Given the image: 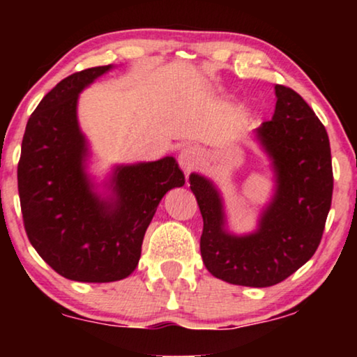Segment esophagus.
Segmentation results:
<instances>
[{"mask_svg":"<svg viewBox=\"0 0 357 357\" xmlns=\"http://www.w3.org/2000/svg\"><path fill=\"white\" fill-rule=\"evenodd\" d=\"M202 149L197 146H187L178 153V164L183 172H188L193 167H197L199 160H202Z\"/></svg>","mask_w":357,"mask_h":357,"instance_id":"1","label":"esophagus"}]
</instances>
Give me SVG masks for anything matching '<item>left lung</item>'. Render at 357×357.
<instances>
[{
	"label": "left lung",
	"instance_id": "1",
	"mask_svg": "<svg viewBox=\"0 0 357 357\" xmlns=\"http://www.w3.org/2000/svg\"><path fill=\"white\" fill-rule=\"evenodd\" d=\"M273 119L253 130L270 162L273 193L250 232L229 227L221 190L206 175L190 174L203 216V263L231 284L268 287L305 265L321 241L333 195L330 141L325 126L296 91L275 86Z\"/></svg>",
	"mask_w": 357,
	"mask_h": 357
}]
</instances>
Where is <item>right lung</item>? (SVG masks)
Segmentation results:
<instances>
[{
  "mask_svg": "<svg viewBox=\"0 0 357 357\" xmlns=\"http://www.w3.org/2000/svg\"><path fill=\"white\" fill-rule=\"evenodd\" d=\"M114 68H89L58 82L31 115L22 138L17 188L27 237L38 255L71 281L130 276L160 199L185 183L172 155L115 164L104 177L92 174L77 102L86 87Z\"/></svg>",
  "mask_w": 357,
  "mask_h": 357,
  "instance_id": "right-lung-1",
  "label": "right lung"
}]
</instances>
